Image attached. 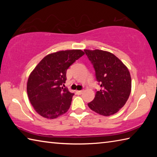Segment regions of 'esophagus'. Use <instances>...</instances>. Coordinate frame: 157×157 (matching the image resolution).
<instances>
[{
	"mask_svg": "<svg viewBox=\"0 0 157 157\" xmlns=\"http://www.w3.org/2000/svg\"><path fill=\"white\" fill-rule=\"evenodd\" d=\"M83 90H81V91H76V94H78V95H81L82 93H83Z\"/></svg>",
	"mask_w": 157,
	"mask_h": 157,
	"instance_id": "esophagus-1",
	"label": "esophagus"
}]
</instances>
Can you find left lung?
Returning a JSON list of instances; mask_svg holds the SVG:
<instances>
[{"instance_id": "left-lung-1", "label": "left lung", "mask_w": 157, "mask_h": 157, "mask_svg": "<svg viewBox=\"0 0 157 157\" xmlns=\"http://www.w3.org/2000/svg\"><path fill=\"white\" fill-rule=\"evenodd\" d=\"M94 66L100 85L89 107L100 115L116 113L125 105L132 89V79L127 66L112 53L101 50H84Z\"/></svg>"}]
</instances>
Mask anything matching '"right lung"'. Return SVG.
<instances>
[{"label": "right lung", "mask_w": 157, "mask_h": 157, "mask_svg": "<svg viewBox=\"0 0 157 157\" xmlns=\"http://www.w3.org/2000/svg\"><path fill=\"white\" fill-rule=\"evenodd\" d=\"M84 55L81 50L51 53L32 71L28 79L27 93L30 103L39 115L54 119L67 112L74 94L62 85L66 82L69 66Z\"/></svg>", "instance_id": "1"}]
</instances>
